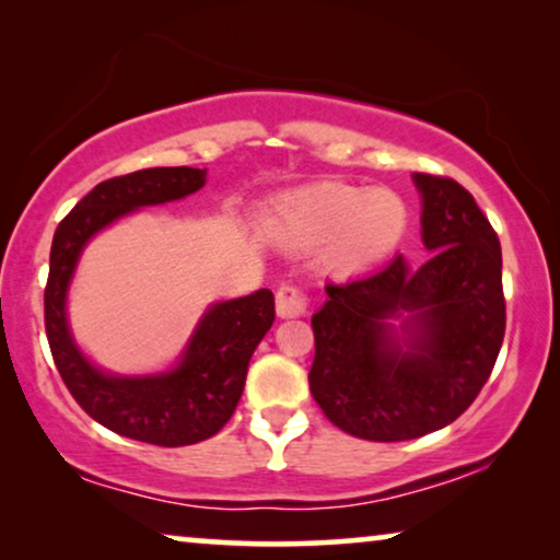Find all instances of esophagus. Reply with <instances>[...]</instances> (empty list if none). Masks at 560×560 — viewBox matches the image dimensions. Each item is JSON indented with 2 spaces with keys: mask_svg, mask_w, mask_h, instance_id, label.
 Listing matches in <instances>:
<instances>
[{
  "mask_svg": "<svg viewBox=\"0 0 560 560\" xmlns=\"http://www.w3.org/2000/svg\"><path fill=\"white\" fill-rule=\"evenodd\" d=\"M275 308H278L280 318H301L308 313V295L293 282H282L275 295Z\"/></svg>",
  "mask_w": 560,
  "mask_h": 560,
  "instance_id": "obj_1",
  "label": "esophagus"
}]
</instances>
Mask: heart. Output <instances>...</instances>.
Masks as SVG:
<instances>
[{"label":"heart","mask_w":560,"mask_h":560,"mask_svg":"<svg viewBox=\"0 0 560 560\" xmlns=\"http://www.w3.org/2000/svg\"><path fill=\"white\" fill-rule=\"evenodd\" d=\"M408 203L389 188H357L349 183H318L288 196L280 221L298 247L331 240L343 265H366L393 252L408 229Z\"/></svg>","instance_id":"obj_1"}]
</instances>
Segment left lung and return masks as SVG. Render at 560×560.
I'll use <instances>...</instances> for the list:
<instances>
[{
  "label": "left lung",
  "instance_id": "8db88e82",
  "mask_svg": "<svg viewBox=\"0 0 560 560\" xmlns=\"http://www.w3.org/2000/svg\"><path fill=\"white\" fill-rule=\"evenodd\" d=\"M423 244L410 267L328 282L311 318V395L341 431L410 441L454 423L485 387L504 339L502 249L474 196L454 178L416 173ZM401 320V331L388 324Z\"/></svg>",
  "mask_w": 560,
  "mask_h": 560
}]
</instances>
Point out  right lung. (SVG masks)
<instances>
[{"mask_svg":"<svg viewBox=\"0 0 560 560\" xmlns=\"http://www.w3.org/2000/svg\"><path fill=\"white\" fill-rule=\"evenodd\" d=\"M198 167H148L109 178L83 196L60 221L45 285V334L73 400L96 423L152 446H190L226 425L240 402L249 359L275 320L267 288L211 305L198 320L183 359L171 372L117 377L96 370L75 347L66 318L73 270L91 236L142 206L178 201L203 188Z\"/></svg>","mask_w":560,"mask_h":560,"instance_id":"add662e5","label":"right lung"}]
</instances>
